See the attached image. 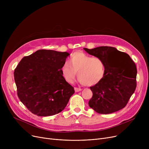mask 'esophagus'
Wrapping results in <instances>:
<instances>
[{"instance_id": "1", "label": "esophagus", "mask_w": 149, "mask_h": 149, "mask_svg": "<svg viewBox=\"0 0 149 149\" xmlns=\"http://www.w3.org/2000/svg\"><path fill=\"white\" fill-rule=\"evenodd\" d=\"M74 89H75V92H80V91H81L82 90V89H81V88H74Z\"/></svg>"}]
</instances>
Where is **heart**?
<instances>
[{
  "label": "heart",
  "instance_id": "heart-1",
  "mask_svg": "<svg viewBox=\"0 0 149 149\" xmlns=\"http://www.w3.org/2000/svg\"><path fill=\"white\" fill-rule=\"evenodd\" d=\"M105 64L100 57H92L81 51H76L70 55L69 63L65 61L61 68V72L65 80L72 83L77 75L84 85H95L103 79Z\"/></svg>",
  "mask_w": 149,
  "mask_h": 149
}]
</instances>
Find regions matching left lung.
Returning a JSON list of instances; mask_svg holds the SVG:
<instances>
[{
	"mask_svg": "<svg viewBox=\"0 0 149 149\" xmlns=\"http://www.w3.org/2000/svg\"><path fill=\"white\" fill-rule=\"evenodd\" d=\"M88 54L102 59L105 74L100 82L90 87L93 95L89 106L101 114L111 113L124 108L136 87L137 69L129 55L114 47L84 48Z\"/></svg>",
	"mask_w": 149,
	"mask_h": 149,
	"instance_id": "left-lung-1",
	"label": "left lung"
}]
</instances>
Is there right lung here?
<instances>
[{
    "instance_id": "right-lung-1",
    "label": "right lung",
    "mask_w": 149,
    "mask_h": 149,
    "mask_svg": "<svg viewBox=\"0 0 149 149\" xmlns=\"http://www.w3.org/2000/svg\"><path fill=\"white\" fill-rule=\"evenodd\" d=\"M69 54L40 49L23 57L14 75L17 96L33 113L40 116L56 115L66 106L75 92L66 82L61 68Z\"/></svg>"
}]
</instances>
